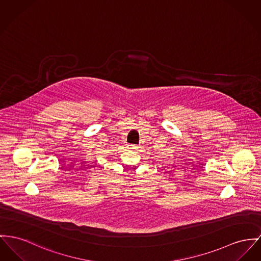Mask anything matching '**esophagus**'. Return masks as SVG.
<instances>
[{"label":"esophagus","mask_w":261,"mask_h":261,"mask_svg":"<svg viewBox=\"0 0 261 261\" xmlns=\"http://www.w3.org/2000/svg\"><path fill=\"white\" fill-rule=\"evenodd\" d=\"M128 147H129L130 149H134V150H136V149L138 148V147H137L135 144H129V145H128Z\"/></svg>","instance_id":"obj_1"}]
</instances>
